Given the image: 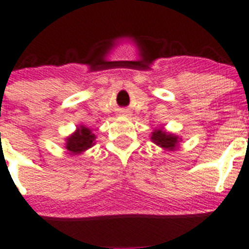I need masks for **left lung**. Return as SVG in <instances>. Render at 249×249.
<instances>
[{"label": "left lung", "instance_id": "1", "mask_svg": "<svg viewBox=\"0 0 249 249\" xmlns=\"http://www.w3.org/2000/svg\"><path fill=\"white\" fill-rule=\"evenodd\" d=\"M151 140L156 145H160L161 147L167 150L176 149V144H178V136L166 134L162 130H156L155 133H152Z\"/></svg>", "mask_w": 249, "mask_h": 249}]
</instances>
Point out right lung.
<instances>
[{"instance_id":"1","label":"right lung","mask_w":249,"mask_h":249,"mask_svg":"<svg viewBox=\"0 0 249 249\" xmlns=\"http://www.w3.org/2000/svg\"><path fill=\"white\" fill-rule=\"evenodd\" d=\"M95 136L90 133V130L86 126H80L71 136L67 139V150L71 154H80L93 146Z\"/></svg>"}]
</instances>
